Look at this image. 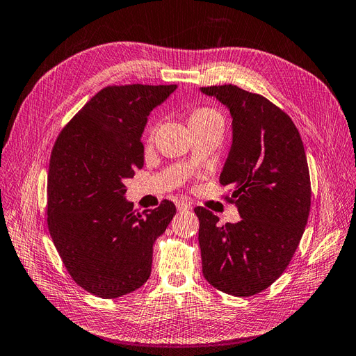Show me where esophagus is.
I'll return each mask as SVG.
<instances>
[{
    "label": "esophagus",
    "instance_id": "1",
    "mask_svg": "<svg viewBox=\"0 0 356 356\" xmlns=\"http://www.w3.org/2000/svg\"><path fill=\"white\" fill-rule=\"evenodd\" d=\"M176 207H177L179 211H186V210H191V209H192V206L188 204L186 201H179V202H176Z\"/></svg>",
    "mask_w": 356,
    "mask_h": 356
}]
</instances>
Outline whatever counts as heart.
Returning a JSON list of instances; mask_svg holds the SVG:
<instances>
[{"mask_svg": "<svg viewBox=\"0 0 356 356\" xmlns=\"http://www.w3.org/2000/svg\"><path fill=\"white\" fill-rule=\"evenodd\" d=\"M206 119H222L220 115L216 110H213L210 107H197L189 113V122H197V120H206ZM155 127L156 125H150L149 127V136L155 133Z\"/></svg>", "mask_w": 356, "mask_h": 356, "instance_id": "1", "label": "heart"}]
</instances>
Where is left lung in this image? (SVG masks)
Listing matches in <instances>:
<instances>
[{
  "label": "left lung",
  "mask_w": 356,
  "mask_h": 356,
  "mask_svg": "<svg viewBox=\"0 0 356 356\" xmlns=\"http://www.w3.org/2000/svg\"><path fill=\"white\" fill-rule=\"evenodd\" d=\"M228 107L232 145L220 172L241 220L195 207L202 274L213 288L236 297L267 289L286 270L310 211L306 152L292 119L266 97L234 85L201 88Z\"/></svg>",
  "instance_id": "obj_1"
}]
</instances>
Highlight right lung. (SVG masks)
<instances>
[{
  "instance_id": "add662e5",
  "label": "right lung",
  "mask_w": 356,
  "mask_h": 356,
  "mask_svg": "<svg viewBox=\"0 0 356 356\" xmlns=\"http://www.w3.org/2000/svg\"><path fill=\"white\" fill-rule=\"evenodd\" d=\"M177 85L107 86L60 131L47 176V227L79 286L118 298L145 285L154 243L176 215L164 200L145 216L125 200L124 180L145 164L147 116Z\"/></svg>"
}]
</instances>
